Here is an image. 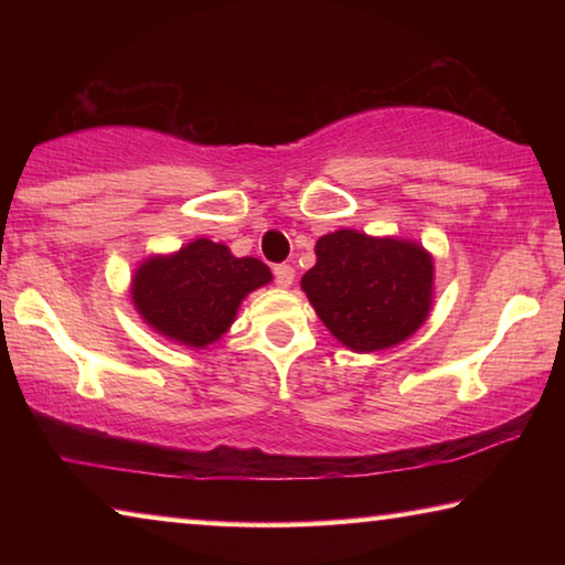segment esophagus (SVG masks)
<instances>
[{"mask_svg": "<svg viewBox=\"0 0 565 565\" xmlns=\"http://www.w3.org/2000/svg\"><path fill=\"white\" fill-rule=\"evenodd\" d=\"M294 266H289V264H279V266H274V281H276V286H281V289H289V286L294 284Z\"/></svg>", "mask_w": 565, "mask_h": 565, "instance_id": "esophagus-1", "label": "esophagus"}]
</instances>
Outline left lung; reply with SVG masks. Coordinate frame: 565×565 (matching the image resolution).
Instances as JSON below:
<instances>
[{
    "instance_id": "8db88e82",
    "label": "left lung",
    "mask_w": 565,
    "mask_h": 565,
    "mask_svg": "<svg viewBox=\"0 0 565 565\" xmlns=\"http://www.w3.org/2000/svg\"><path fill=\"white\" fill-rule=\"evenodd\" d=\"M301 289L343 347L391 349L431 311L434 259L406 238L339 228L317 242V264L303 274Z\"/></svg>"
}]
</instances>
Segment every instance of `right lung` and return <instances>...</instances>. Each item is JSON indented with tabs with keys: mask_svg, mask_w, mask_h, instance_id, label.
Here are the masks:
<instances>
[{
	"mask_svg": "<svg viewBox=\"0 0 565 565\" xmlns=\"http://www.w3.org/2000/svg\"><path fill=\"white\" fill-rule=\"evenodd\" d=\"M269 281L264 262L236 259L228 246L196 238L174 254L141 262L131 279V301L161 337L204 349L228 331L246 294Z\"/></svg>",
	"mask_w": 565,
	"mask_h": 565,
	"instance_id": "add662e5",
	"label": "right lung"
}]
</instances>
